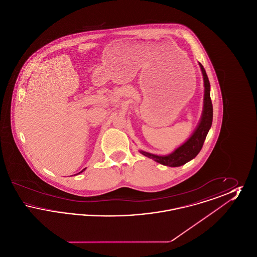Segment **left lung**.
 <instances>
[{"label":"left lung","mask_w":257,"mask_h":257,"mask_svg":"<svg viewBox=\"0 0 257 257\" xmlns=\"http://www.w3.org/2000/svg\"><path fill=\"white\" fill-rule=\"evenodd\" d=\"M199 65L203 75L205 92H204V107H203L202 117L195 133L192 135V137L184 145L178 147L170 155L158 156V155L150 154L148 152L141 151V153L144 154L145 156H147L150 159H153L164 166L180 167L184 164H186L187 162L194 159L203 147L209 129L211 128L212 120H213V106H212V101L210 97V83H209L207 74L205 72L204 67L201 65V63H199Z\"/></svg>","instance_id":"obj_1"}]
</instances>
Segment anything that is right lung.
Wrapping results in <instances>:
<instances>
[{"instance_id": "1", "label": "right lung", "mask_w": 257, "mask_h": 257, "mask_svg": "<svg viewBox=\"0 0 257 257\" xmlns=\"http://www.w3.org/2000/svg\"><path fill=\"white\" fill-rule=\"evenodd\" d=\"M85 170H86V169H84V170H83V171H80V172H79V173H81V172H83V171H85ZM79 173H78V174H79Z\"/></svg>"}]
</instances>
